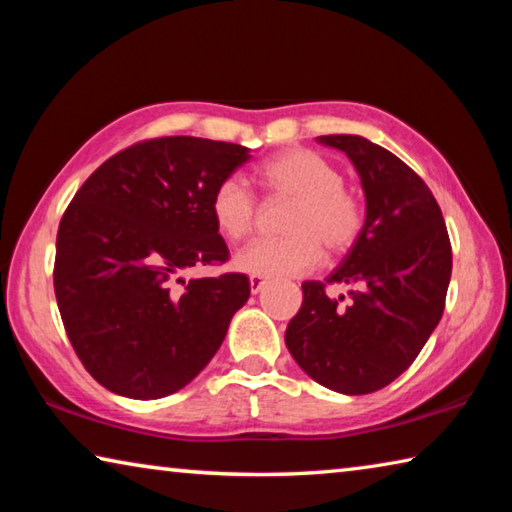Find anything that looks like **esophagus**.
<instances>
[{"instance_id": "1", "label": "esophagus", "mask_w": 512, "mask_h": 512, "mask_svg": "<svg viewBox=\"0 0 512 512\" xmlns=\"http://www.w3.org/2000/svg\"><path fill=\"white\" fill-rule=\"evenodd\" d=\"M268 284L266 277H259V275H250V291L253 293H259Z\"/></svg>"}]
</instances>
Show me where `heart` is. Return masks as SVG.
<instances>
[{"mask_svg":"<svg viewBox=\"0 0 512 512\" xmlns=\"http://www.w3.org/2000/svg\"><path fill=\"white\" fill-rule=\"evenodd\" d=\"M257 183L268 196L291 201L284 216V239H262L239 250L235 266L259 277L309 273L323 250L339 257L357 244L363 230L361 198L343 185V173L325 155L311 149H287L257 167ZM210 214L225 239L241 241L255 228L257 205L237 178L214 187Z\"/></svg>","mask_w":512,"mask_h":512,"instance_id":"b5f03b06","label":"heart"}]
</instances>
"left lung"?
Instances as JSON below:
<instances>
[{
    "label": "left lung",
    "mask_w": 512,
    "mask_h": 512,
    "mask_svg": "<svg viewBox=\"0 0 512 512\" xmlns=\"http://www.w3.org/2000/svg\"><path fill=\"white\" fill-rule=\"evenodd\" d=\"M348 155L366 194V221L325 282L302 284V307L284 334L291 357L320 386L366 395L418 357L445 309L452 244L431 189L411 167L361 135H323ZM325 283H348L349 300Z\"/></svg>",
    "instance_id": "8db88e82"
}]
</instances>
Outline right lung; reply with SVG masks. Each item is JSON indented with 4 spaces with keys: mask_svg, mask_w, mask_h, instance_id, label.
Returning <instances> with one entry per match:
<instances>
[{
    "mask_svg": "<svg viewBox=\"0 0 512 512\" xmlns=\"http://www.w3.org/2000/svg\"><path fill=\"white\" fill-rule=\"evenodd\" d=\"M248 151L187 135L146 140L103 162L69 203L56 237V300L74 352L108 391L158 400L221 348L250 280L185 282L183 271L228 259L210 198Z\"/></svg>",
    "mask_w": 512,
    "mask_h": 512,
    "instance_id": "1",
    "label": "right lung"
}]
</instances>
